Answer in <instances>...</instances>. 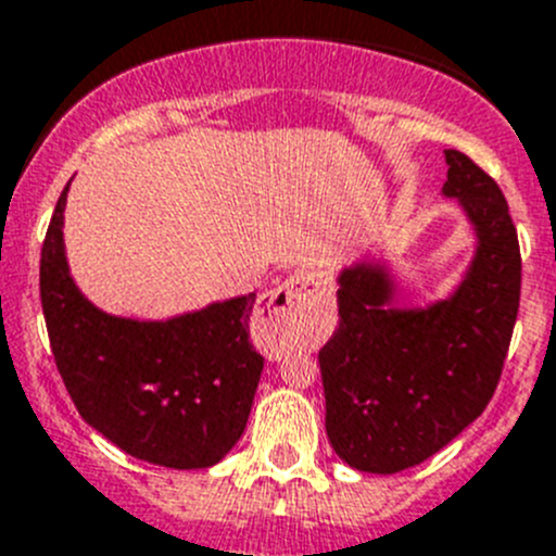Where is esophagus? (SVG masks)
Returning <instances> with one entry per match:
<instances>
[{
	"instance_id": "1",
	"label": "esophagus",
	"mask_w": 556,
	"mask_h": 556,
	"mask_svg": "<svg viewBox=\"0 0 556 556\" xmlns=\"http://www.w3.org/2000/svg\"><path fill=\"white\" fill-rule=\"evenodd\" d=\"M331 295L329 282L320 274L309 271V268H299L290 274L277 290L266 295L257 307V324L266 334H279L288 320L299 318V315L309 313V309H320L326 299Z\"/></svg>"
}]
</instances>
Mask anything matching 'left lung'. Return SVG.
<instances>
[{
	"mask_svg": "<svg viewBox=\"0 0 556 556\" xmlns=\"http://www.w3.org/2000/svg\"><path fill=\"white\" fill-rule=\"evenodd\" d=\"M444 197L458 200L477 247L458 288L428 307H397L381 263L337 277L340 324L320 349L326 435L351 469L395 475L469 428L500 383L521 295V252L496 180L444 150Z\"/></svg>",
	"mask_w": 556,
	"mask_h": 556,
	"instance_id": "1",
	"label": "left lung"
}]
</instances>
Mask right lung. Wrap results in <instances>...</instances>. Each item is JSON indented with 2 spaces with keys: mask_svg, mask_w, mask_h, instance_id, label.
Returning <instances> with one entry per match:
<instances>
[{
  "mask_svg": "<svg viewBox=\"0 0 556 556\" xmlns=\"http://www.w3.org/2000/svg\"><path fill=\"white\" fill-rule=\"evenodd\" d=\"M67 186L40 252V302L67 395L87 425L134 458L169 469L219 464L247 428L263 372L249 342L254 293L169 320L103 313L67 268Z\"/></svg>",
  "mask_w": 556,
  "mask_h": 556,
  "instance_id": "1",
  "label": "right lung"
}]
</instances>
